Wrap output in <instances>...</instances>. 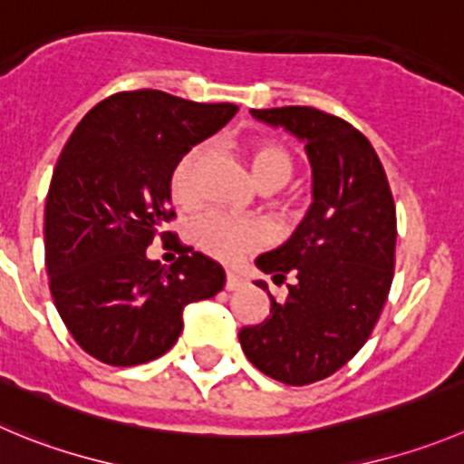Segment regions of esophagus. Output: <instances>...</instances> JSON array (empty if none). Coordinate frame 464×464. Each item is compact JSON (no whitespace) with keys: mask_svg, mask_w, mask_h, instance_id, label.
<instances>
[{"mask_svg":"<svg viewBox=\"0 0 464 464\" xmlns=\"http://www.w3.org/2000/svg\"><path fill=\"white\" fill-rule=\"evenodd\" d=\"M245 284V279H242L237 272L233 270H227V281H224V285H227V291H236V288H240V285Z\"/></svg>","mask_w":464,"mask_h":464,"instance_id":"esophagus-1","label":"esophagus"}]
</instances>
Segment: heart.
I'll list each match as a JSON object with an SVG mask.
<instances>
[{"label":"heart","mask_w":464,"mask_h":464,"mask_svg":"<svg viewBox=\"0 0 464 464\" xmlns=\"http://www.w3.org/2000/svg\"><path fill=\"white\" fill-rule=\"evenodd\" d=\"M203 160L201 146L185 150L173 164L169 176V194L179 208H192L197 203V171ZM246 160L256 185L266 192H275L284 185L291 183L295 173V160L281 144L270 140H254L246 144ZM261 237L256 224L245 219H233L219 212L203 215L192 227V240L201 252L219 258V261H233L246 249H252Z\"/></svg>","instance_id":"heart-1"}]
</instances>
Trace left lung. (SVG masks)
<instances>
[{"mask_svg": "<svg viewBox=\"0 0 464 464\" xmlns=\"http://www.w3.org/2000/svg\"><path fill=\"white\" fill-rule=\"evenodd\" d=\"M306 144L314 203L284 246L256 258L288 295L242 327L246 359L267 378L302 387L330 378L362 350L387 302L396 266V203L371 141L315 107L252 110ZM263 291L267 285L256 281Z\"/></svg>", "mask_w": 464, "mask_h": 464, "instance_id": "obj_1", "label": "left lung"}]
</instances>
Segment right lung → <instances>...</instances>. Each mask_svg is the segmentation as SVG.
Wrapping results in <instances>:
<instances>
[{
	"label": "right lung",
	"instance_id": "right-lung-1",
	"mask_svg": "<svg viewBox=\"0 0 464 464\" xmlns=\"http://www.w3.org/2000/svg\"><path fill=\"white\" fill-rule=\"evenodd\" d=\"M237 107L164 91H121L72 130L45 201L50 293L72 339L110 366L162 357L183 332V309L224 288V267L179 242L169 267L146 258L176 212L169 176L189 146L218 132Z\"/></svg>",
	"mask_w": 464,
	"mask_h": 464
}]
</instances>
